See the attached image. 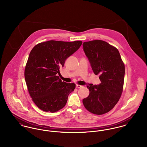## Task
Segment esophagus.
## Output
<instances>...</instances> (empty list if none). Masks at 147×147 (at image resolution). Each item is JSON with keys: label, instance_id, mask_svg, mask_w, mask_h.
I'll return each instance as SVG.
<instances>
[{"label": "esophagus", "instance_id": "obj_1", "mask_svg": "<svg viewBox=\"0 0 147 147\" xmlns=\"http://www.w3.org/2000/svg\"><path fill=\"white\" fill-rule=\"evenodd\" d=\"M82 87H83L82 85H79V84H77V85H76V88H82Z\"/></svg>", "mask_w": 147, "mask_h": 147}]
</instances>
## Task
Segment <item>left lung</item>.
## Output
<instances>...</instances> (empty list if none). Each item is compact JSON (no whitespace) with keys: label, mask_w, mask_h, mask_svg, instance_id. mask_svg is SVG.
<instances>
[{"label":"left lung","mask_w":147,"mask_h":147,"mask_svg":"<svg viewBox=\"0 0 147 147\" xmlns=\"http://www.w3.org/2000/svg\"><path fill=\"white\" fill-rule=\"evenodd\" d=\"M84 51L101 83L87 86L89 95L83 103L89 112L102 115L110 111L120 99L124 84L125 64L118 50L102 40L84 42Z\"/></svg>","instance_id":"left-lung-1"}]
</instances>
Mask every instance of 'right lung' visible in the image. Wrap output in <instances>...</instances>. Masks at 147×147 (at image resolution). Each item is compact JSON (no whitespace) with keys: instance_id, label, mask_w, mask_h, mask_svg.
Listing matches in <instances>:
<instances>
[{"instance_id":"obj_1","label":"right lung","mask_w":147,"mask_h":147,"mask_svg":"<svg viewBox=\"0 0 147 147\" xmlns=\"http://www.w3.org/2000/svg\"><path fill=\"white\" fill-rule=\"evenodd\" d=\"M81 41H48L36 45L31 50L24 72L32 101L44 111L55 113L63 108L74 83L62 82L58 74L66 59L76 51Z\"/></svg>"}]
</instances>
